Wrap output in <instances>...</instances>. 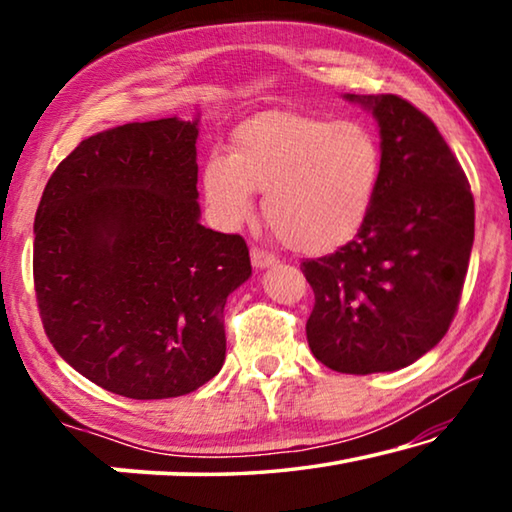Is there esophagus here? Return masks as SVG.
Listing matches in <instances>:
<instances>
[{
  "label": "esophagus",
  "instance_id": "obj_1",
  "mask_svg": "<svg viewBox=\"0 0 512 512\" xmlns=\"http://www.w3.org/2000/svg\"><path fill=\"white\" fill-rule=\"evenodd\" d=\"M250 262H253L255 268H266V266H273L277 262V257L268 253V250L253 246L250 248Z\"/></svg>",
  "mask_w": 512,
  "mask_h": 512
}]
</instances>
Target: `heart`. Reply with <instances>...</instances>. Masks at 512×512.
<instances>
[{
  "mask_svg": "<svg viewBox=\"0 0 512 512\" xmlns=\"http://www.w3.org/2000/svg\"><path fill=\"white\" fill-rule=\"evenodd\" d=\"M381 171L384 151L366 121L275 110L237 126L228 155H207L201 185L221 228L248 221L259 192L284 244L329 253L366 225Z\"/></svg>",
  "mask_w": 512,
  "mask_h": 512,
  "instance_id": "b5f03b06",
  "label": "heart"
}]
</instances>
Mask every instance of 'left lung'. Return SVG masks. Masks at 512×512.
I'll return each instance as SVG.
<instances>
[{"label":"left lung","mask_w":512,"mask_h":512,"mask_svg":"<svg viewBox=\"0 0 512 512\" xmlns=\"http://www.w3.org/2000/svg\"><path fill=\"white\" fill-rule=\"evenodd\" d=\"M375 115L384 171L359 235L300 264L314 289L307 341L345 375L400 370L447 334L474 241L465 171L433 121L397 94H345Z\"/></svg>","instance_id":"obj_1"}]
</instances>
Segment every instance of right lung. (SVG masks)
<instances>
[{
	"label": "right lung",
	"mask_w": 512,
	"mask_h": 512,
	"mask_svg": "<svg viewBox=\"0 0 512 512\" xmlns=\"http://www.w3.org/2000/svg\"><path fill=\"white\" fill-rule=\"evenodd\" d=\"M198 119L135 121L83 140L36 212L33 284L69 366L110 393L196 391L225 359V300L250 268L244 237L198 221Z\"/></svg>",
	"instance_id": "right-lung-1"
}]
</instances>
